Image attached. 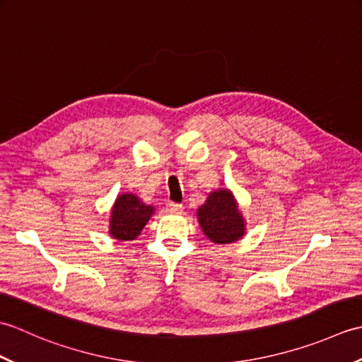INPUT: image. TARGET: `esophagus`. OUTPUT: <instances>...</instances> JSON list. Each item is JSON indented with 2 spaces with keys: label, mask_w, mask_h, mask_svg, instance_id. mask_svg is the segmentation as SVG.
Masks as SVG:
<instances>
[{
  "label": "esophagus",
  "mask_w": 362,
  "mask_h": 362,
  "mask_svg": "<svg viewBox=\"0 0 362 362\" xmlns=\"http://www.w3.org/2000/svg\"><path fill=\"white\" fill-rule=\"evenodd\" d=\"M166 210L169 213H182L183 211V205L175 204V202H168L166 204Z\"/></svg>",
  "instance_id": "1"
}]
</instances>
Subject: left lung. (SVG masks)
Returning <instances> with one entry per match:
<instances>
[{
    "instance_id": "obj_1",
    "label": "left lung",
    "mask_w": 362,
    "mask_h": 362,
    "mask_svg": "<svg viewBox=\"0 0 362 362\" xmlns=\"http://www.w3.org/2000/svg\"><path fill=\"white\" fill-rule=\"evenodd\" d=\"M197 219L206 238L216 244L241 240L245 232L244 218L228 189L210 193L205 204L197 209Z\"/></svg>"
}]
</instances>
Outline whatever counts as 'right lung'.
<instances>
[{
    "instance_id": "add662e5",
    "label": "right lung",
    "mask_w": 362,
    "mask_h": 362,
    "mask_svg": "<svg viewBox=\"0 0 362 362\" xmlns=\"http://www.w3.org/2000/svg\"><path fill=\"white\" fill-rule=\"evenodd\" d=\"M153 214V206L143 204L135 194L118 196L112 209L109 233L119 241H132Z\"/></svg>"
}]
</instances>
